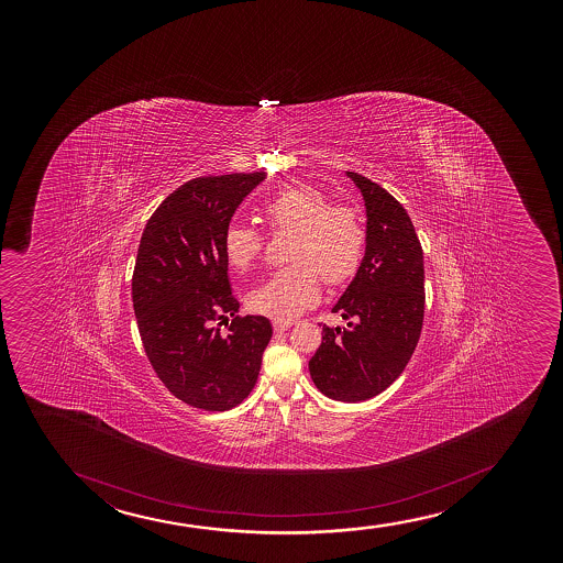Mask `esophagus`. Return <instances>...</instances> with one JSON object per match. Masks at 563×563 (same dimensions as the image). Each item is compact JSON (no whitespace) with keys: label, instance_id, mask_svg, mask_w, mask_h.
<instances>
[{"label":"esophagus","instance_id":"1","mask_svg":"<svg viewBox=\"0 0 563 563\" xmlns=\"http://www.w3.org/2000/svg\"><path fill=\"white\" fill-rule=\"evenodd\" d=\"M274 330L276 332H285V330H289L292 327L291 321H282V319H274V323H272Z\"/></svg>","mask_w":563,"mask_h":563}]
</instances>
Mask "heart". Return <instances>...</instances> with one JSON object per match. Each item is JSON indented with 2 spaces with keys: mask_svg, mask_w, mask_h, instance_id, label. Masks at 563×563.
<instances>
[{
  "mask_svg": "<svg viewBox=\"0 0 563 563\" xmlns=\"http://www.w3.org/2000/svg\"><path fill=\"white\" fill-rule=\"evenodd\" d=\"M263 216L272 231H291L292 265L274 272L247 297L261 316L292 319L319 298V278L340 285L355 274L364 252V227L350 208L332 207L329 197L295 186L265 202ZM223 252L234 268L247 271L263 253V234L247 225H231L223 234Z\"/></svg>",
  "mask_w": 563,
  "mask_h": 563,
  "instance_id": "heart-1",
  "label": "heart"
}]
</instances>
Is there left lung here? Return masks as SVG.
<instances>
[{"label": "left lung", "mask_w": 563, "mask_h": 563, "mask_svg": "<svg viewBox=\"0 0 563 563\" xmlns=\"http://www.w3.org/2000/svg\"><path fill=\"white\" fill-rule=\"evenodd\" d=\"M345 176L366 208L364 255L332 308L351 321L343 329L323 324L310 375L324 396L355 404L393 385L413 355L424 317V263L406 208L375 181Z\"/></svg>", "instance_id": "obj_1"}]
</instances>
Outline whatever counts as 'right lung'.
I'll return each instance as SVG.
<instances>
[{
	"instance_id": "right-lung-1",
	"label": "right lung",
	"mask_w": 563,
	"mask_h": 563,
	"mask_svg": "<svg viewBox=\"0 0 563 563\" xmlns=\"http://www.w3.org/2000/svg\"><path fill=\"white\" fill-rule=\"evenodd\" d=\"M266 173L195 178L168 195L144 227L133 308L144 351L165 387L194 408L227 411L257 383L271 342L266 317H239L223 234ZM234 316L221 335L217 321Z\"/></svg>"
}]
</instances>
